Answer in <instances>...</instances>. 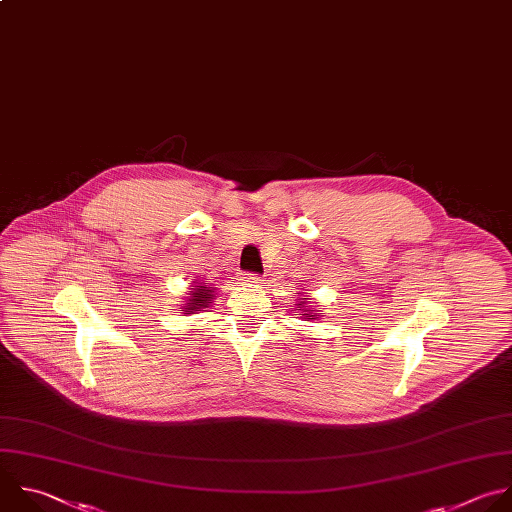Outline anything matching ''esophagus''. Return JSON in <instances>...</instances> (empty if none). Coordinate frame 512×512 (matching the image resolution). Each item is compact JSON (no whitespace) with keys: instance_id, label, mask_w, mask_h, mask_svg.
I'll return each instance as SVG.
<instances>
[{"instance_id":"34e87169","label":"esophagus","mask_w":512,"mask_h":512,"mask_svg":"<svg viewBox=\"0 0 512 512\" xmlns=\"http://www.w3.org/2000/svg\"><path fill=\"white\" fill-rule=\"evenodd\" d=\"M239 281H241L243 285H257V283H261V277L255 275V273H241Z\"/></svg>"}]
</instances>
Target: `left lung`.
I'll use <instances>...</instances> for the list:
<instances>
[{"instance_id":"1","label":"left lung","mask_w":512,"mask_h":512,"mask_svg":"<svg viewBox=\"0 0 512 512\" xmlns=\"http://www.w3.org/2000/svg\"><path fill=\"white\" fill-rule=\"evenodd\" d=\"M307 299H309V297L301 293V295H299V299L293 303V307H295L293 311H295V313H299L303 321H313V319H317L319 315H317V311H315V307H313V305H307Z\"/></svg>"}]
</instances>
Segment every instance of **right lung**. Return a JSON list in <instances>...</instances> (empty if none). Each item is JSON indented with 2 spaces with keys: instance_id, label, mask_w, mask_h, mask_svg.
Returning <instances> with one entry per match:
<instances>
[{
  "instance_id": "right-lung-1",
  "label": "right lung",
  "mask_w": 512,
  "mask_h": 512,
  "mask_svg": "<svg viewBox=\"0 0 512 512\" xmlns=\"http://www.w3.org/2000/svg\"><path fill=\"white\" fill-rule=\"evenodd\" d=\"M215 287H209L207 283L203 281H193L191 285V291H189V297H185L183 305L179 311L187 313V315H193V313H199V311H205L207 307H211L213 299H215Z\"/></svg>"
}]
</instances>
